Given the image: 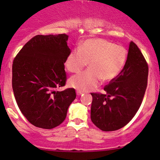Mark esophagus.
I'll list each match as a JSON object with an SVG mask.
<instances>
[{
    "instance_id": "esophagus-1",
    "label": "esophagus",
    "mask_w": 160,
    "mask_h": 160,
    "mask_svg": "<svg viewBox=\"0 0 160 160\" xmlns=\"http://www.w3.org/2000/svg\"><path fill=\"white\" fill-rule=\"evenodd\" d=\"M77 95H82V93H83V92L82 91H81V90H77Z\"/></svg>"
}]
</instances>
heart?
Wrapping results in <instances>:
<instances>
[{"mask_svg":"<svg viewBox=\"0 0 160 160\" xmlns=\"http://www.w3.org/2000/svg\"><path fill=\"white\" fill-rule=\"evenodd\" d=\"M127 50L103 39H89L81 43L79 49L71 51L65 59L70 72H78L88 62L89 69L71 77L69 85L85 91L97 87L101 80L109 82L116 78L124 66Z\"/></svg>","mask_w":160,"mask_h":160,"instance_id":"1","label":"heart"}]
</instances>
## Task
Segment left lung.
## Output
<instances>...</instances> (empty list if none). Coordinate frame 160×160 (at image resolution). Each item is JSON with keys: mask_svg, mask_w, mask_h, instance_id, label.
<instances>
[{"mask_svg": "<svg viewBox=\"0 0 160 160\" xmlns=\"http://www.w3.org/2000/svg\"><path fill=\"white\" fill-rule=\"evenodd\" d=\"M149 67L139 47L131 42L121 72L104 87L106 94L91 92L92 122L103 132L120 129L141 106L148 80Z\"/></svg>", "mask_w": 160, "mask_h": 160, "instance_id": "obj_1", "label": "left lung"}]
</instances>
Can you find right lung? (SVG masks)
<instances>
[{"mask_svg": "<svg viewBox=\"0 0 160 160\" xmlns=\"http://www.w3.org/2000/svg\"><path fill=\"white\" fill-rule=\"evenodd\" d=\"M69 36L37 35L19 51L12 65V88L19 109L37 127L51 129L65 121L75 99L74 88L65 86V59L71 52Z\"/></svg>", "mask_w": 160, "mask_h": 160, "instance_id": "obj_1", "label": "right lung"}]
</instances>
